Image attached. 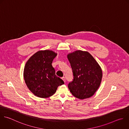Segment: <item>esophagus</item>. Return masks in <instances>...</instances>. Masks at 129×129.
Segmentation results:
<instances>
[{"label":"esophagus","instance_id":"esophagus-1","mask_svg":"<svg viewBox=\"0 0 129 129\" xmlns=\"http://www.w3.org/2000/svg\"><path fill=\"white\" fill-rule=\"evenodd\" d=\"M62 80L64 81V82H66V79H65V78L64 77H62Z\"/></svg>","mask_w":129,"mask_h":129}]
</instances>
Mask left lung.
Here are the masks:
<instances>
[{"label":"left lung","mask_w":129,"mask_h":129,"mask_svg":"<svg viewBox=\"0 0 129 129\" xmlns=\"http://www.w3.org/2000/svg\"><path fill=\"white\" fill-rule=\"evenodd\" d=\"M67 57L74 76L73 80L68 84L70 92L80 99L91 97L101 82L102 72L100 66L87 51L77 50Z\"/></svg>","instance_id":"obj_1"}]
</instances>
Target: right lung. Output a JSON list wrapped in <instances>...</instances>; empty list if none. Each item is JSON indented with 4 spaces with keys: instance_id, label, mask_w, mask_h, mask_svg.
I'll return each mask as SVG.
<instances>
[{
    "instance_id": "1",
    "label": "right lung",
    "mask_w": 129,
    "mask_h": 129,
    "mask_svg": "<svg viewBox=\"0 0 129 129\" xmlns=\"http://www.w3.org/2000/svg\"><path fill=\"white\" fill-rule=\"evenodd\" d=\"M57 53L45 50L37 52L27 61L24 77L29 89L36 96L47 98L53 95L63 81L55 75L52 66Z\"/></svg>"
}]
</instances>
